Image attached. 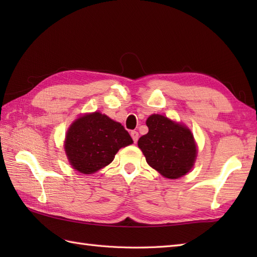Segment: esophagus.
Segmentation results:
<instances>
[{"label": "esophagus", "mask_w": 257, "mask_h": 257, "mask_svg": "<svg viewBox=\"0 0 257 257\" xmlns=\"http://www.w3.org/2000/svg\"><path fill=\"white\" fill-rule=\"evenodd\" d=\"M130 135H132L134 143H135V144L137 143V141H138V138H139V134H138V132H136V130H133V132L130 133Z\"/></svg>", "instance_id": "obj_1"}]
</instances>
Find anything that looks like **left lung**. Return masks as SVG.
I'll list each match as a JSON object with an SVG mask.
<instances>
[{
	"label": "left lung",
	"mask_w": 257,
	"mask_h": 257,
	"mask_svg": "<svg viewBox=\"0 0 257 257\" xmlns=\"http://www.w3.org/2000/svg\"><path fill=\"white\" fill-rule=\"evenodd\" d=\"M149 132L138 140L148 165L169 179H178L192 168L196 147L190 130L161 114L147 119Z\"/></svg>",
	"instance_id": "1"
}]
</instances>
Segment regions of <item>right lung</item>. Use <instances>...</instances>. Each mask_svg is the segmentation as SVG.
I'll return each mask as SVG.
<instances>
[{
  "label": "right lung",
  "instance_id": "obj_1",
  "mask_svg": "<svg viewBox=\"0 0 257 257\" xmlns=\"http://www.w3.org/2000/svg\"><path fill=\"white\" fill-rule=\"evenodd\" d=\"M133 143L121 123L94 112L78 118L70 125L65 151L74 169L90 174L109 165L120 148Z\"/></svg>",
  "mask_w": 257,
  "mask_h": 257
}]
</instances>
